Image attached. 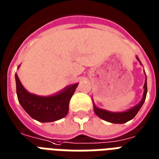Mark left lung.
<instances>
[{
  "label": "left lung",
  "instance_id": "left-lung-1",
  "mask_svg": "<svg viewBox=\"0 0 159 159\" xmlns=\"http://www.w3.org/2000/svg\"><path fill=\"white\" fill-rule=\"evenodd\" d=\"M137 60L141 63V61L139 60L138 57H137ZM147 92H148V86H147V78H146L144 84V93H143V97H142V99H141V102L137 105H135L132 108L127 110V111H125V112L113 113V112H109V111L99 108V107H97L93 103L94 112H95V113L97 114V116L100 117L101 119H102L105 121H107V122L113 123V124H124V123L128 122L129 120L133 119L136 115V113H138L139 110L141 109V107H142L145 100H146Z\"/></svg>",
  "mask_w": 159,
  "mask_h": 159
}]
</instances>
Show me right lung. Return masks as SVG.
Listing matches in <instances>:
<instances>
[{"instance_id":"obj_1","label":"right lung","mask_w":159,"mask_h":159,"mask_svg":"<svg viewBox=\"0 0 159 159\" xmlns=\"http://www.w3.org/2000/svg\"><path fill=\"white\" fill-rule=\"evenodd\" d=\"M15 79L19 103L31 118L42 123L57 121L68 114L69 101L79 84L69 85L52 96L41 97L28 92L17 74H15Z\"/></svg>"}]
</instances>
